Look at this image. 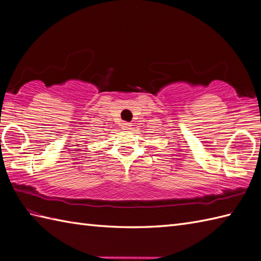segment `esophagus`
I'll use <instances>...</instances> for the list:
<instances>
[{
	"mask_svg": "<svg viewBox=\"0 0 261 261\" xmlns=\"http://www.w3.org/2000/svg\"><path fill=\"white\" fill-rule=\"evenodd\" d=\"M121 127L123 130H130L131 129V124L127 123V122H122L121 123Z\"/></svg>",
	"mask_w": 261,
	"mask_h": 261,
	"instance_id": "esophagus-1",
	"label": "esophagus"
}]
</instances>
